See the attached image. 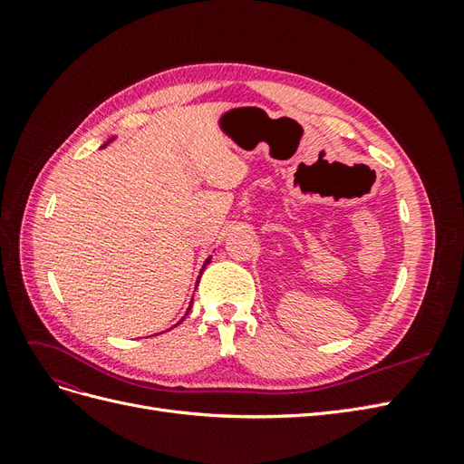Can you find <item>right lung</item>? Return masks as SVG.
Masks as SVG:
<instances>
[{
	"instance_id": "add662e5",
	"label": "right lung",
	"mask_w": 464,
	"mask_h": 464,
	"mask_svg": "<svg viewBox=\"0 0 464 464\" xmlns=\"http://www.w3.org/2000/svg\"><path fill=\"white\" fill-rule=\"evenodd\" d=\"M114 139H116V135H114V137H110V139H108V141H106V143H104V145H102L101 149H104V147H106L108 143H111V141H114ZM208 263H210V257H207V259H205V265H208ZM205 265H203V269H205ZM203 269H201V271H203ZM191 304H193V302H189V307H188V312L191 310ZM188 312H186V315H188ZM186 315H184V317H186ZM184 317H181L179 321H184ZM176 325H178V323H176ZM176 325H174V327H176Z\"/></svg>"
}]
</instances>
